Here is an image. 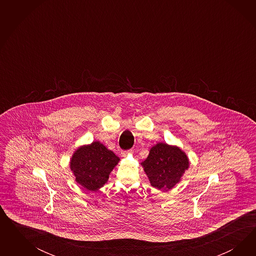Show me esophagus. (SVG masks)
Segmentation results:
<instances>
[{
	"mask_svg": "<svg viewBox=\"0 0 256 256\" xmlns=\"http://www.w3.org/2000/svg\"><path fill=\"white\" fill-rule=\"evenodd\" d=\"M132 153V150H130V151H122V156H126L130 155Z\"/></svg>",
	"mask_w": 256,
	"mask_h": 256,
	"instance_id": "obj_1",
	"label": "esophagus"
}]
</instances>
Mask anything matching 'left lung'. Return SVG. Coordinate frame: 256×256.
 <instances>
[{
	"label": "left lung",
	"mask_w": 256,
	"mask_h": 256,
	"mask_svg": "<svg viewBox=\"0 0 256 256\" xmlns=\"http://www.w3.org/2000/svg\"><path fill=\"white\" fill-rule=\"evenodd\" d=\"M140 164L151 186L169 190L181 181L190 167V160L178 146L158 142L151 148L146 160Z\"/></svg>",
	"instance_id": "1"
}]
</instances>
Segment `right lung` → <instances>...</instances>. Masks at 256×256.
<instances>
[{
	"label": "right lung",
	"mask_w": 256,
	"mask_h": 256,
	"mask_svg": "<svg viewBox=\"0 0 256 256\" xmlns=\"http://www.w3.org/2000/svg\"><path fill=\"white\" fill-rule=\"evenodd\" d=\"M119 162L112 151L96 140L78 148L71 156L70 167L78 185L94 192L107 183L110 172Z\"/></svg>",
	"instance_id": "1"
}]
</instances>
